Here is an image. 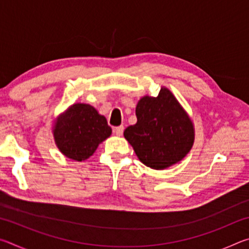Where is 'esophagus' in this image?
<instances>
[{"label":"esophagus","mask_w":249,"mask_h":249,"mask_svg":"<svg viewBox=\"0 0 249 249\" xmlns=\"http://www.w3.org/2000/svg\"><path fill=\"white\" fill-rule=\"evenodd\" d=\"M113 132H114L117 136H122L124 132V126L121 125V126H116V127L113 128Z\"/></svg>","instance_id":"obj_1"}]
</instances>
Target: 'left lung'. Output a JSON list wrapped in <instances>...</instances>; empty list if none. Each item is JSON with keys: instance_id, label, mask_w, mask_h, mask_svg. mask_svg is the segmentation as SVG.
Wrapping results in <instances>:
<instances>
[{"instance_id": "1", "label": "left lung", "mask_w": 249, "mask_h": 249, "mask_svg": "<svg viewBox=\"0 0 249 249\" xmlns=\"http://www.w3.org/2000/svg\"><path fill=\"white\" fill-rule=\"evenodd\" d=\"M137 123L124 130L138 159L156 170L182 160L192 148L195 128L178 100L167 88L158 96H142L136 107Z\"/></svg>"}]
</instances>
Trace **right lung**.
<instances>
[{
    "instance_id": "right-lung-1",
    "label": "right lung",
    "mask_w": 249,
    "mask_h": 249,
    "mask_svg": "<svg viewBox=\"0 0 249 249\" xmlns=\"http://www.w3.org/2000/svg\"><path fill=\"white\" fill-rule=\"evenodd\" d=\"M53 132L59 150L66 157L82 161L111 136L112 128L90 104L75 103L59 115Z\"/></svg>"
}]
</instances>
